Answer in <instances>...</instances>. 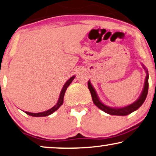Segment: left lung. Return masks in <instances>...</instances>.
<instances>
[{"label": "left lung", "mask_w": 156, "mask_h": 156, "mask_svg": "<svg viewBox=\"0 0 156 156\" xmlns=\"http://www.w3.org/2000/svg\"><path fill=\"white\" fill-rule=\"evenodd\" d=\"M145 69V68L144 67ZM146 77H145V84L144 87H143V90L142 93H141V95L140 98H138V100L135 101L134 103L131 104L130 105H127L126 107L121 108H112L110 107L106 106L103 103L101 102V101L99 100L98 94L94 90V89L93 88V87L91 84L90 81L88 82V88L90 91L91 95H92V100L94 104L98 107V108H100V110L104 111L105 112L108 113V114L112 115H119V116H125V115H127L133 112H134L136 110H137L143 104V102H145V99H146L147 92H148V73H147V71L146 70Z\"/></svg>", "instance_id": "8db88e82"}]
</instances>
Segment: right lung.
Returning a JSON list of instances; mask_svg holds the SVG:
<instances>
[{
    "label": "right lung",
    "mask_w": 156,
    "mask_h": 156,
    "mask_svg": "<svg viewBox=\"0 0 156 156\" xmlns=\"http://www.w3.org/2000/svg\"><path fill=\"white\" fill-rule=\"evenodd\" d=\"M74 78H75V76H72V77H71L70 79H69V80H67V82H66L65 84H64L63 88H62V91H61L60 96H59V98H58V102H57V103H56V105H54L53 108L49 109V110L45 111V112H43L32 113V112H25L26 114L31 115V116H33V117H45V116H48V115L52 114V113H53L54 112H55L56 110H58V109L60 108L61 105L63 104L64 97V94H65L66 89H67L69 85V84H71V82H72V81L74 80Z\"/></svg>",
    "instance_id": "1"
}]
</instances>
